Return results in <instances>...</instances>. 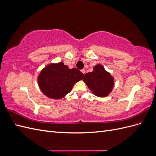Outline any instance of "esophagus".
Instances as JSON below:
<instances>
[{
  "label": "esophagus",
  "instance_id": "obj_1",
  "mask_svg": "<svg viewBox=\"0 0 156 156\" xmlns=\"http://www.w3.org/2000/svg\"><path fill=\"white\" fill-rule=\"evenodd\" d=\"M81 72H82L83 74H85V70H84V69H81Z\"/></svg>",
  "mask_w": 156,
  "mask_h": 156
}]
</instances>
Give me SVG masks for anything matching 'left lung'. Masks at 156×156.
Returning <instances> with one entry per match:
<instances>
[{"label":"left lung","mask_w":156,"mask_h":156,"mask_svg":"<svg viewBox=\"0 0 156 156\" xmlns=\"http://www.w3.org/2000/svg\"><path fill=\"white\" fill-rule=\"evenodd\" d=\"M83 81L94 95L105 98L109 95L115 85V79L101 64L93 68L92 72L85 74Z\"/></svg>","instance_id":"1"}]
</instances>
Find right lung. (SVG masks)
<instances>
[{
    "label": "right lung",
    "mask_w": 156,
    "mask_h": 156,
    "mask_svg": "<svg viewBox=\"0 0 156 156\" xmlns=\"http://www.w3.org/2000/svg\"><path fill=\"white\" fill-rule=\"evenodd\" d=\"M77 68L69 69L63 62L51 63L41 71L38 77V85L45 95L54 100L63 98L77 82L84 77Z\"/></svg>",
    "instance_id": "obj_1"
}]
</instances>
